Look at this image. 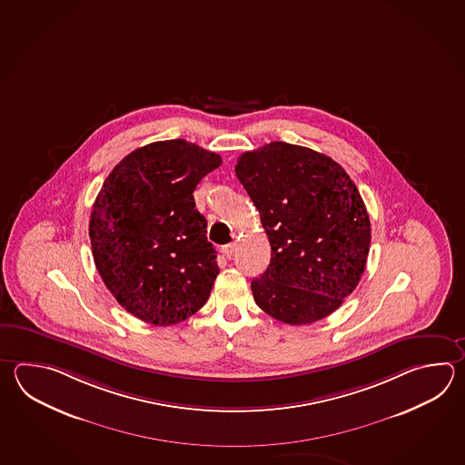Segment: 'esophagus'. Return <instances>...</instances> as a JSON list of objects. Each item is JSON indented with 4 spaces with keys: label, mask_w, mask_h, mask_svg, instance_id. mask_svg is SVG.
I'll use <instances>...</instances> for the list:
<instances>
[{
    "label": "esophagus",
    "mask_w": 465,
    "mask_h": 465,
    "mask_svg": "<svg viewBox=\"0 0 465 465\" xmlns=\"http://www.w3.org/2000/svg\"><path fill=\"white\" fill-rule=\"evenodd\" d=\"M233 252H235V243H228V245H223V247H222V255L228 258V260L232 258Z\"/></svg>",
    "instance_id": "esophagus-1"
}]
</instances>
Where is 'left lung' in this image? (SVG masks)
Segmentation results:
<instances>
[{
    "label": "left lung",
    "mask_w": 465,
    "mask_h": 465,
    "mask_svg": "<svg viewBox=\"0 0 465 465\" xmlns=\"http://www.w3.org/2000/svg\"><path fill=\"white\" fill-rule=\"evenodd\" d=\"M235 173L272 247L265 273L252 282L255 303L293 326L330 316L360 283L370 253L360 190L331 157L293 143L242 153Z\"/></svg>",
    "instance_id": "1"
}]
</instances>
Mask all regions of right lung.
I'll use <instances>...</instances> for the list:
<instances>
[{"label": "right lung", "mask_w": 465, "mask_h": 465, "mask_svg": "<svg viewBox=\"0 0 465 465\" xmlns=\"http://www.w3.org/2000/svg\"><path fill=\"white\" fill-rule=\"evenodd\" d=\"M220 163L195 143L161 141L125 155L103 183L89 220L95 268L135 318L175 324L209 300L220 268L192 193Z\"/></svg>", "instance_id": "right-lung-1"}]
</instances>
